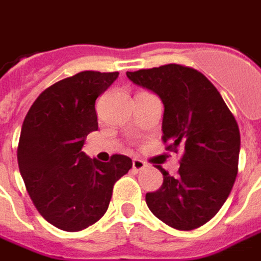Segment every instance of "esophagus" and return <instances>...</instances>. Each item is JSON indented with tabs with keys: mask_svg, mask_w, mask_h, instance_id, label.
<instances>
[{
	"mask_svg": "<svg viewBox=\"0 0 261 261\" xmlns=\"http://www.w3.org/2000/svg\"><path fill=\"white\" fill-rule=\"evenodd\" d=\"M147 168V164L141 161V159H133V170L134 172H140V170L145 169Z\"/></svg>",
	"mask_w": 261,
	"mask_h": 261,
	"instance_id": "34e87169",
	"label": "esophagus"
}]
</instances>
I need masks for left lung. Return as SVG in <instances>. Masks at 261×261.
<instances>
[{"instance_id": "left-lung-1", "label": "left lung", "mask_w": 261, "mask_h": 261, "mask_svg": "<svg viewBox=\"0 0 261 261\" xmlns=\"http://www.w3.org/2000/svg\"><path fill=\"white\" fill-rule=\"evenodd\" d=\"M138 86L164 103L162 140L166 149H180L179 175L161 166L164 183L147 193L151 213L179 230L201 226L224 205L238 175L241 134L217 88L197 69L179 64L127 72Z\"/></svg>"}]
</instances>
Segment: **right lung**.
<instances>
[{"instance_id": "right-lung-1", "label": "right lung", "mask_w": 261, "mask_h": 261, "mask_svg": "<svg viewBox=\"0 0 261 261\" xmlns=\"http://www.w3.org/2000/svg\"><path fill=\"white\" fill-rule=\"evenodd\" d=\"M119 72L84 71L40 93L26 114L18 165L32 201L56 228L76 232L108 211L113 186L133 162L113 155L110 162L82 152L86 136L97 130L95 102Z\"/></svg>"}]
</instances>
